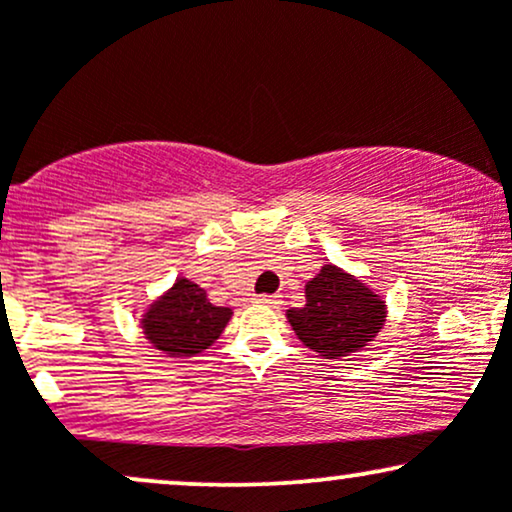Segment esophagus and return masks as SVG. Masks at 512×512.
Returning <instances> with one entry per match:
<instances>
[{
    "instance_id": "1",
    "label": "esophagus",
    "mask_w": 512,
    "mask_h": 512,
    "mask_svg": "<svg viewBox=\"0 0 512 512\" xmlns=\"http://www.w3.org/2000/svg\"><path fill=\"white\" fill-rule=\"evenodd\" d=\"M255 301L262 303V305H269V308H279L281 296H279V293H274V296H267V293H264V296H257Z\"/></svg>"
}]
</instances>
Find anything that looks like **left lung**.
<instances>
[{"label": "left lung", "mask_w": 512, "mask_h": 512, "mask_svg": "<svg viewBox=\"0 0 512 512\" xmlns=\"http://www.w3.org/2000/svg\"><path fill=\"white\" fill-rule=\"evenodd\" d=\"M293 332L322 358L361 351L383 330L387 305L370 286L337 264H325L305 284L303 308L286 310Z\"/></svg>", "instance_id": "8db88e82"}]
</instances>
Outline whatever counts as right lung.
I'll use <instances>...</instances> for the list:
<instances>
[{
  "mask_svg": "<svg viewBox=\"0 0 512 512\" xmlns=\"http://www.w3.org/2000/svg\"><path fill=\"white\" fill-rule=\"evenodd\" d=\"M233 310L214 305L195 281L178 276L142 315L144 339L170 358H190L207 351L226 330Z\"/></svg>",
  "mask_w": 512,
  "mask_h": 512,
  "instance_id": "add662e5",
  "label": "right lung"
}]
</instances>
